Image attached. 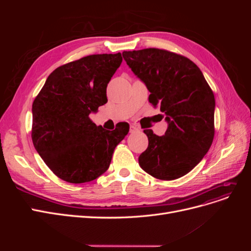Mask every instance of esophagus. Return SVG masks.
Listing matches in <instances>:
<instances>
[{
  "mask_svg": "<svg viewBox=\"0 0 251 251\" xmlns=\"http://www.w3.org/2000/svg\"><path fill=\"white\" fill-rule=\"evenodd\" d=\"M136 132H139V128L136 127L135 126H130V133H136Z\"/></svg>",
  "mask_w": 251,
  "mask_h": 251,
  "instance_id": "esophagus-1",
  "label": "esophagus"
}]
</instances>
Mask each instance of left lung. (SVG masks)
<instances>
[{
  "label": "left lung",
  "instance_id": "left-lung-1",
  "mask_svg": "<svg viewBox=\"0 0 251 251\" xmlns=\"http://www.w3.org/2000/svg\"><path fill=\"white\" fill-rule=\"evenodd\" d=\"M123 57L150 91L149 101L165 114L168 130H144L149 147L140 168L157 179L184 176L207 153L215 135V96L191 59L166 50L124 51Z\"/></svg>",
  "mask_w": 251,
  "mask_h": 251
}]
</instances>
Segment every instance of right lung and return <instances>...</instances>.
<instances>
[{"mask_svg":"<svg viewBox=\"0 0 251 251\" xmlns=\"http://www.w3.org/2000/svg\"><path fill=\"white\" fill-rule=\"evenodd\" d=\"M123 57L94 54L60 66L32 104L33 146L58 178L70 183L95 180L110 166L114 150L128 133L120 123L105 130L90 119L107 103V86Z\"/></svg>","mask_w":251,"mask_h":251,"instance_id":"right-lung-1","label":"right lung"}]
</instances>
